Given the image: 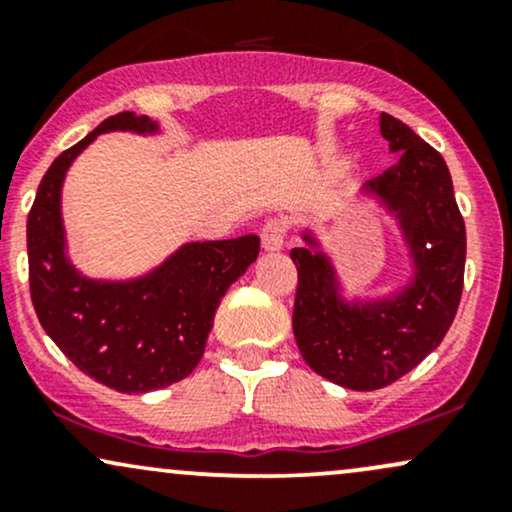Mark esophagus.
I'll return each instance as SVG.
<instances>
[{"label":"esophagus","mask_w":512,"mask_h":512,"mask_svg":"<svg viewBox=\"0 0 512 512\" xmlns=\"http://www.w3.org/2000/svg\"><path fill=\"white\" fill-rule=\"evenodd\" d=\"M284 236H286V221L281 219H269L262 226V250L264 252H279L284 248Z\"/></svg>","instance_id":"1"}]
</instances>
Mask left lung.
Returning <instances> with one entry per match:
<instances>
[{"label":"left lung","instance_id":"8db88e82","mask_svg":"<svg viewBox=\"0 0 512 512\" xmlns=\"http://www.w3.org/2000/svg\"><path fill=\"white\" fill-rule=\"evenodd\" d=\"M395 166L366 182L407 243L409 284L387 298L342 296L337 269L308 233L291 250L298 269L293 334L310 368L349 390L387 387L419 366L448 334L464 284L467 233L443 156L397 117L380 115Z\"/></svg>","mask_w":512,"mask_h":512}]
</instances>
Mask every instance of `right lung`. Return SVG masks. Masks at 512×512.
Wrapping results in <instances>:
<instances>
[{
	"label": "right lung",
	"instance_id": "right-lung-1",
	"mask_svg": "<svg viewBox=\"0 0 512 512\" xmlns=\"http://www.w3.org/2000/svg\"><path fill=\"white\" fill-rule=\"evenodd\" d=\"M105 132L156 134L158 125L117 113L52 161L28 214V281L35 315L62 354L98 383L132 395L195 370L216 308L257 260L260 238L185 243L137 279H88L67 257L62 182L74 158Z\"/></svg>",
	"mask_w": 512,
	"mask_h": 512
}]
</instances>
